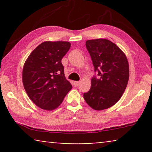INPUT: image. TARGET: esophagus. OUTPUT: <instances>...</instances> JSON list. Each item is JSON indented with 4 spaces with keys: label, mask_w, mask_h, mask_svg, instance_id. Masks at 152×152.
Wrapping results in <instances>:
<instances>
[{
    "label": "esophagus",
    "mask_w": 152,
    "mask_h": 152,
    "mask_svg": "<svg viewBox=\"0 0 152 152\" xmlns=\"http://www.w3.org/2000/svg\"><path fill=\"white\" fill-rule=\"evenodd\" d=\"M79 84H80V82H79V81H75V82H74V86L75 87H77L79 86Z\"/></svg>",
    "instance_id": "esophagus-1"
}]
</instances>
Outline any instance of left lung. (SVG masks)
<instances>
[{
	"label": "left lung",
	"instance_id": "left-lung-1",
	"mask_svg": "<svg viewBox=\"0 0 152 152\" xmlns=\"http://www.w3.org/2000/svg\"><path fill=\"white\" fill-rule=\"evenodd\" d=\"M94 71L89 91L84 93L86 102L93 109L104 110L117 103L125 91L129 67L124 53L111 41L97 39L86 41Z\"/></svg>",
	"mask_w": 152,
	"mask_h": 152
}]
</instances>
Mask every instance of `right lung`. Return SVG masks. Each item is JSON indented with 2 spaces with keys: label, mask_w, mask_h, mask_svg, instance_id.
I'll return each mask as SVG.
<instances>
[{
  "label": "right lung",
  "mask_w": 152,
  "mask_h": 152,
  "mask_svg": "<svg viewBox=\"0 0 152 152\" xmlns=\"http://www.w3.org/2000/svg\"><path fill=\"white\" fill-rule=\"evenodd\" d=\"M70 48L68 41H45L25 62L23 83L27 94L37 107L53 110L63 102L72 85L64 75L61 59Z\"/></svg>",
  "instance_id": "right-lung-1"
}]
</instances>
